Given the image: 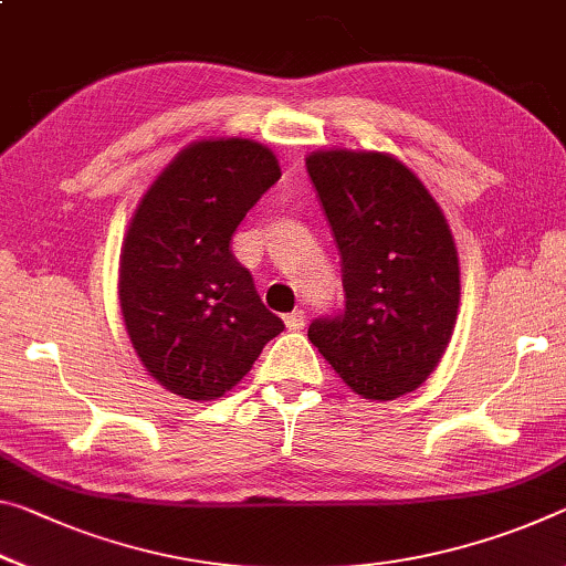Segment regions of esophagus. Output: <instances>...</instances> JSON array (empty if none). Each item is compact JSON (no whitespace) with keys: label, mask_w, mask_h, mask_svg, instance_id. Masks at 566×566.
Returning <instances> with one entry per match:
<instances>
[{"label":"esophagus","mask_w":566,"mask_h":566,"mask_svg":"<svg viewBox=\"0 0 566 566\" xmlns=\"http://www.w3.org/2000/svg\"><path fill=\"white\" fill-rule=\"evenodd\" d=\"M304 322H307V317H304L302 310H294V312H290V315H284V325H286V329H292V332L302 329Z\"/></svg>","instance_id":"obj_1"}]
</instances>
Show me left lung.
I'll list each match as a JSON object with an SVG mask.
<instances>
[{"label":"left lung","instance_id":"left-lung-1","mask_svg":"<svg viewBox=\"0 0 566 566\" xmlns=\"http://www.w3.org/2000/svg\"><path fill=\"white\" fill-rule=\"evenodd\" d=\"M307 170L343 256L345 310L310 343L349 390L396 400L428 380L461 302L459 251L441 206L390 154L329 148Z\"/></svg>","mask_w":566,"mask_h":566}]
</instances>
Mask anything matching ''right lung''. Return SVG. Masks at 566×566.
Here are the masks:
<instances>
[{
    "label": "right lung",
    "instance_id": "add662e5",
    "mask_svg": "<svg viewBox=\"0 0 566 566\" xmlns=\"http://www.w3.org/2000/svg\"><path fill=\"white\" fill-rule=\"evenodd\" d=\"M280 176L262 143L196 140L133 213L120 251L123 322L143 367L174 396H227L284 329L231 254L237 227Z\"/></svg>",
    "mask_w": 566,
    "mask_h": 566
}]
</instances>
